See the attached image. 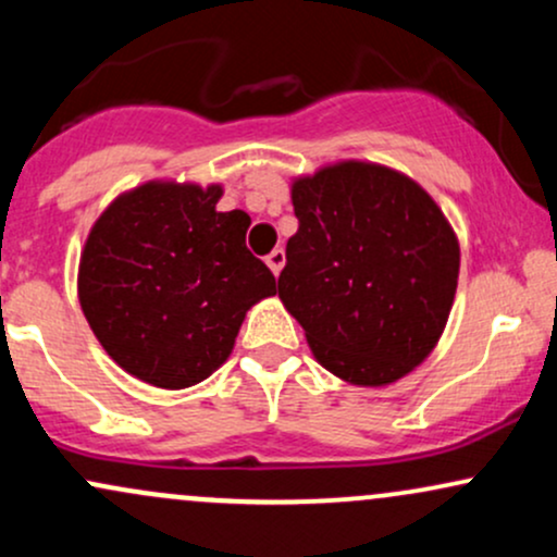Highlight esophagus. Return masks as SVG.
I'll list each match as a JSON object with an SVG mask.
<instances>
[{
  "label": "esophagus",
  "mask_w": 557,
  "mask_h": 557,
  "mask_svg": "<svg viewBox=\"0 0 557 557\" xmlns=\"http://www.w3.org/2000/svg\"><path fill=\"white\" fill-rule=\"evenodd\" d=\"M267 267H270L274 277H277L280 270H283V267H285V251H283V248H274L270 257H267Z\"/></svg>",
  "instance_id": "34e87169"
}]
</instances>
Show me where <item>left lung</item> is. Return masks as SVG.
<instances>
[{
    "label": "left lung",
    "instance_id": "8db88e82",
    "mask_svg": "<svg viewBox=\"0 0 557 557\" xmlns=\"http://www.w3.org/2000/svg\"><path fill=\"white\" fill-rule=\"evenodd\" d=\"M298 233L277 293L317 361L380 387L419 367L443 335L461 251L421 185L369 162H341L293 183Z\"/></svg>",
    "mask_w": 557,
    "mask_h": 557
}]
</instances>
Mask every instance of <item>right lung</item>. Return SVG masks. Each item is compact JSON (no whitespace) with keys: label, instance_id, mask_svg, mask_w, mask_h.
I'll list each match as a JSON object with an SVG mask.
<instances>
[{"label":"right lung","instance_id":"right-lung-1","mask_svg":"<svg viewBox=\"0 0 557 557\" xmlns=\"http://www.w3.org/2000/svg\"><path fill=\"white\" fill-rule=\"evenodd\" d=\"M220 196V185L146 183L114 198L83 248V314L107 354L154 387L207 380L246 311L277 293L246 248L251 216L216 212Z\"/></svg>","mask_w":557,"mask_h":557}]
</instances>
